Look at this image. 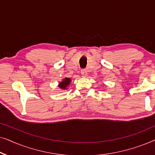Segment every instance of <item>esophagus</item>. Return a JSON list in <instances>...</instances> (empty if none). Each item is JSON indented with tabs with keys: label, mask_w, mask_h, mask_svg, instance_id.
<instances>
[{
	"label": "esophagus",
	"mask_w": 155,
	"mask_h": 155,
	"mask_svg": "<svg viewBox=\"0 0 155 155\" xmlns=\"http://www.w3.org/2000/svg\"><path fill=\"white\" fill-rule=\"evenodd\" d=\"M81 74H82V77H87V70H85V69L82 70Z\"/></svg>",
	"instance_id": "obj_1"
}]
</instances>
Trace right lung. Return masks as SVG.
<instances>
[{"label": "right lung", "instance_id": "1", "mask_svg": "<svg viewBox=\"0 0 155 155\" xmlns=\"http://www.w3.org/2000/svg\"><path fill=\"white\" fill-rule=\"evenodd\" d=\"M71 81H72L71 79H70L69 78H63L62 81L58 83V87L63 90H66V89H68V87L69 86V84H71Z\"/></svg>", "mask_w": 155, "mask_h": 155}]
</instances>
